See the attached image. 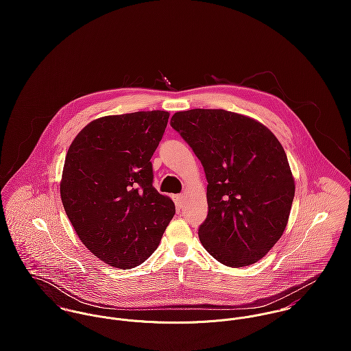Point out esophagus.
Instances as JSON below:
<instances>
[{
	"mask_svg": "<svg viewBox=\"0 0 351 351\" xmlns=\"http://www.w3.org/2000/svg\"><path fill=\"white\" fill-rule=\"evenodd\" d=\"M174 202H176V205H177V208L181 209L182 205H184V195H177V196H174Z\"/></svg>",
	"mask_w": 351,
	"mask_h": 351,
	"instance_id": "esophagus-1",
	"label": "esophagus"
}]
</instances>
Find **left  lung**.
I'll use <instances>...</instances> for the list:
<instances>
[{
    "mask_svg": "<svg viewBox=\"0 0 351 351\" xmlns=\"http://www.w3.org/2000/svg\"><path fill=\"white\" fill-rule=\"evenodd\" d=\"M170 125L200 159L208 215L204 249L226 266L258 262L281 238L295 181L278 139L261 123L224 109L177 112Z\"/></svg>",
    "mask_w": 351,
    "mask_h": 351,
    "instance_id": "1",
    "label": "left lung"
}]
</instances>
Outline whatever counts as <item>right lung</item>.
<instances>
[{
    "label": "right lung",
    "instance_id": "add662e5",
    "mask_svg": "<svg viewBox=\"0 0 351 351\" xmlns=\"http://www.w3.org/2000/svg\"><path fill=\"white\" fill-rule=\"evenodd\" d=\"M169 113L105 116L88 124L67 151L60 197L81 242L105 263L131 269L156 250L176 213L152 186L151 156Z\"/></svg>",
    "mask_w": 351,
    "mask_h": 351
}]
</instances>
